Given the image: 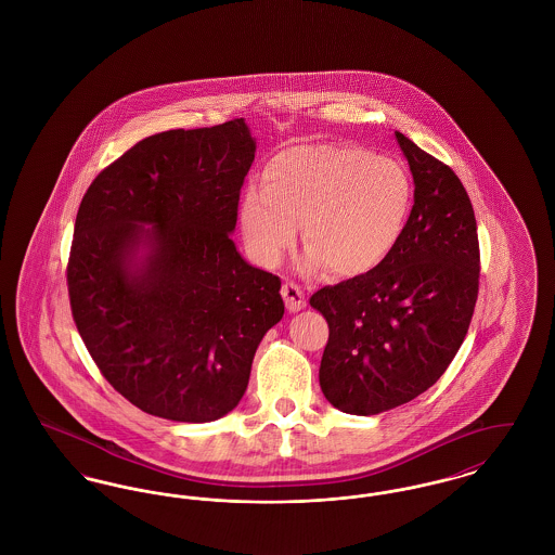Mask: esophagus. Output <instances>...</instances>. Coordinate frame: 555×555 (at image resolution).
Instances as JSON below:
<instances>
[{"label":"esophagus","mask_w":555,"mask_h":555,"mask_svg":"<svg viewBox=\"0 0 555 555\" xmlns=\"http://www.w3.org/2000/svg\"><path fill=\"white\" fill-rule=\"evenodd\" d=\"M282 296H284V300H286V309L288 311H300L305 305H307V298H305V292L302 288L298 286V284H294V282H286L284 286H282Z\"/></svg>","instance_id":"1"}]
</instances>
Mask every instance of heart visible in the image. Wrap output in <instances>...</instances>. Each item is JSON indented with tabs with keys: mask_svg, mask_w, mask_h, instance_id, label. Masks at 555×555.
I'll return each instance as SVG.
<instances>
[{
	"mask_svg": "<svg viewBox=\"0 0 555 555\" xmlns=\"http://www.w3.org/2000/svg\"><path fill=\"white\" fill-rule=\"evenodd\" d=\"M411 201V179L395 158L336 144L298 146L267 163L263 188L244 190L237 223L259 263H280L302 223L307 271L359 278L395 250Z\"/></svg>",
	"mask_w": 555,
	"mask_h": 555,
	"instance_id": "heart-1",
	"label": "heart"
}]
</instances>
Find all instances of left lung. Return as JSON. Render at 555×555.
I'll return each instance as SVG.
<instances>
[{
	"instance_id": "1",
	"label": "left lung",
	"mask_w": 555,
	"mask_h": 555,
	"mask_svg": "<svg viewBox=\"0 0 555 555\" xmlns=\"http://www.w3.org/2000/svg\"><path fill=\"white\" fill-rule=\"evenodd\" d=\"M397 142L415 183L399 244L374 271L309 298L330 327L321 390L352 415L426 392L462 347L478 298L480 246L466 188L399 131Z\"/></svg>"
}]
</instances>
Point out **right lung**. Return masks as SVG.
Here are the masks:
<instances>
[{"label": "right lung", "mask_w": 555, "mask_h": 555, "mask_svg": "<svg viewBox=\"0 0 555 555\" xmlns=\"http://www.w3.org/2000/svg\"><path fill=\"white\" fill-rule=\"evenodd\" d=\"M255 150L244 118L163 131L111 163L79 206L73 320L102 376L150 415L201 424L232 411L284 315L280 278L230 237ZM142 241L153 250L131 268Z\"/></svg>", "instance_id": "obj_1"}]
</instances>
